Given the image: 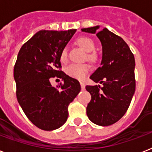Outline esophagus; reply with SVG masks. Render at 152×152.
Listing matches in <instances>:
<instances>
[{
  "label": "esophagus",
  "mask_w": 152,
  "mask_h": 152,
  "mask_svg": "<svg viewBox=\"0 0 152 152\" xmlns=\"http://www.w3.org/2000/svg\"><path fill=\"white\" fill-rule=\"evenodd\" d=\"M80 86H81V88L84 90L85 89V83H83V82H80Z\"/></svg>",
  "instance_id": "1"
}]
</instances>
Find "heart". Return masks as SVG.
I'll return each mask as SVG.
<instances>
[{"label": "heart", "mask_w": 152, "mask_h": 152, "mask_svg": "<svg viewBox=\"0 0 152 152\" xmlns=\"http://www.w3.org/2000/svg\"><path fill=\"white\" fill-rule=\"evenodd\" d=\"M76 42L80 47H81L86 52H88L86 57L88 61L92 64H96L99 61V57L98 53L94 51L95 44L92 39L88 37L81 36L76 39ZM67 58H68V53L66 49H63L60 55L61 61L63 63L66 62ZM89 70H90V67L88 64H72L66 68V73L72 78L76 79L79 80H83L86 78Z\"/></svg>", "instance_id": "1"}]
</instances>
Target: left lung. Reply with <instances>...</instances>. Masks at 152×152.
Wrapping results in <instances>:
<instances>
[{"label":"left lung","instance_id":"left-lung-1","mask_svg":"<svg viewBox=\"0 0 152 152\" xmlns=\"http://www.w3.org/2000/svg\"><path fill=\"white\" fill-rule=\"evenodd\" d=\"M99 26L83 28L82 31L96 33L102 46L101 66L90 78L99 85L86 86L91 95L87 115L93 123L102 126L113 125L125 115L136 89L135 58L120 36Z\"/></svg>","mask_w":152,"mask_h":152}]
</instances>
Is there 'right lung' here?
I'll list each match as a JSON object with an SVG mask.
<instances>
[{"label": "right lung", "mask_w": 152, "mask_h": 152, "mask_svg": "<svg viewBox=\"0 0 152 152\" xmlns=\"http://www.w3.org/2000/svg\"><path fill=\"white\" fill-rule=\"evenodd\" d=\"M76 30L40 31L22 46L14 66L16 98L27 118L45 131L57 129L69 117L68 107L80 91L77 80L61 70L60 55ZM62 78L53 88L49 79Z\"/></svg>", "instance_id": "1"}]
</instances>
